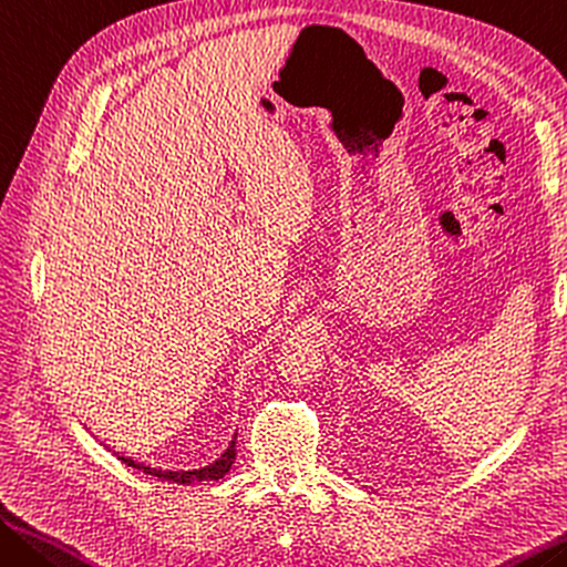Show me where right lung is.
Returning <instances> with one entry per match:
<instances>
[{
    "label": "right lung",
    "instance_id": "obj_1",
    "mask_svg": "<svg viewBox=\"0 0 567 567\" xmlns=\"http://www.w3.org/2000/svg\"><path fill=\"white\" fill-rule=\"evenodd\" d=\"M117 460H123L127 467L133 470H143L145 475H153L157 480H168V482H178V485H193V482H206V480H220L223 475H228L230 465H234L236 460V440H230L228 450L220 454L216 462H210L208 467H200V470H161V467H147L143 462H135L130 457H123V454H117Z\"/></svg>",
    "mask_w": 567,
    "mask_h": 567
}]
</instances>
